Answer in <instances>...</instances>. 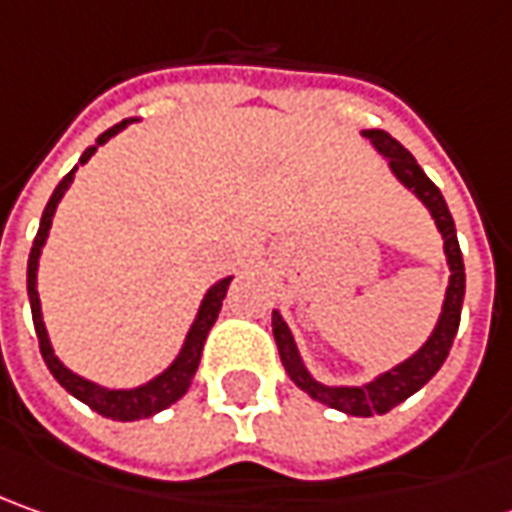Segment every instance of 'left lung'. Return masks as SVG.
Wrapping results in <instances>:
<instances>
[{
    "mask_svg": "<svg viewBox=\"0 0 512 512\" xmlns=\"http://www.w3.org/2000/svg\"><path fill=\"white\" fill-rule=\"evenodd\" d=\"M365 138H371V144L377 147L382 158H388V167L399 178V184H405L414 192L419 201L428 206L431 218L436 221V229L442 232L445 240V257L450 266L448 291H445V303L439 323L431 331L428 343L416 351L414 357L394 365L391 371L379 374L377 379L365 382V385H323L320 379L309 374V368L303 365V357L297 351V343L291 337L286 320L280 317V311H272V331L277 351L286 374L294 379L297 388H303L311 399L323 402L328 408H337L348 416H374L388 414L391 408H397L399 402L416 394L428 379L442 368V362L448 360L453 337L459 331V317H462V300H465V263H462V249L456 240V226L448 212V203L442 198L439 186L422 172V167L414 161V155L399 144L397 138L385 133V130H365Z\"/></svg>",
    "mask_w": 512,
    "mask_h": 512,
    "instance_id": "8db88e82",
    "label": "left lung"
}]
</instances>
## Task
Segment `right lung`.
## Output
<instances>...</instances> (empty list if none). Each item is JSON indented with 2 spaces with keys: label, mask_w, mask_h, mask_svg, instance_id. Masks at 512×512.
<instances>
[{
  "label": "right lung",
  "mask_w": 512,
  "mask_h": 512,
  "mask_svg": "<svg viewBox=\"0 0 512 512\" xmlns=\"http://www.w3.org/2000/svg\"><path fill=\"white\" fill-rule=\"evenodd\" d=\"M133 121L135 118H124L121 124H115L107 133L98 135L96 144L84 150V155L79 158V164H87L90 155H93L101 144H107L113 135L121 133V130H124L127 124H133ZM79 164L70 169L62 181H59V186L53 189L45 212H42V223H39V232H36V240H33L30 257H27V297H30V311H33V326H36V337H39V348H42V357H45L47 368H50V374L56 377V382L62 385L67 394H73V397L81 399L84 405H90L96 414L107 416V419L135 422V419H147V416L164 411V408H169L172 402H178V399L189 391L192 377H195V371H198V362H201L206 334H209V328L215 326V320H218V314H221L223 297H226V291H229L232 277H223V280H218L212 289L206 291L201 309H198V317H195V323H192L189 334H186L181 354L175 357V362L169 365L164 374H158V377L150 379V382H144V385H138V388H118V391H115V388L96 385V382H90V379L73 374V371L53 354V345H50V337H47L45 320H42V303H39V291H36V272H39V255H42V246H45L47 232H50V223H53V215H56V206H59V201L64 198L67 186L73 184V175H76Z\"/></svg>",
  "instance_id": "add662e5"
}]
</instances>
